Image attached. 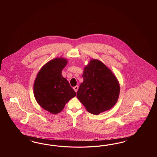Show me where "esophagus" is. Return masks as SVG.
I'll list each match as a JSON object with an SVG mask.
<instances>
[{"mask_svg":"<svg viewBox=\"0 0 157 157\" xmlns=\"http://www.w3.org/2000/svg\"><path fill=\"white\" fill-rule=\"evenodd\" d=\"M73 89H74V90L75 91V92L77 91L78 90V86H75V87H73Z\"/></svg>","mask_w":157,"mask_h":157,"instance_id":"1","label":"esophagus"}]
</instances>
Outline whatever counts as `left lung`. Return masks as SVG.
I'll use <instances>...</instances> for the list:
<instances>
[{"mask_svg": "<svg viewBox=\"0 0 157 157\" xmlns=\"http://www.w3.org/2000/svg\"><path fill=\"white\" fill-rule=\"evenodd\" d=\"M76 97L92 114L111 109L119 98L120 86L116 76L100 60H91L82 75Z\"/></svg>", "mask_w": 157, "mask_h": 157, "instance_id": "1", "label": "left lung"}]
</instances>
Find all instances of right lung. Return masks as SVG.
<instances>
[{
	"label": "right lung",
	"mask_w": 157,
	"mask_h": 157,
	"mask_svg": "<svg viewBox=\"0 0 157 157\" xmlns=\"http://www.w3.org/2000/svg\"><path fill=\"white\" fill-rule=\"evenodd\" d=\"M67 61L63 58L53 59L40 70L34 84V97L43 109L53 114L63 109L68 101L76 95L62 70Z\"/></svg>",
	"instance_id": "add662e5"
}]
</instances>
